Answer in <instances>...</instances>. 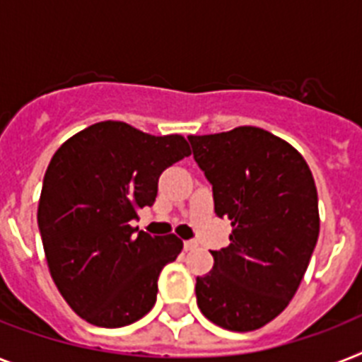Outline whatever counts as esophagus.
<instances>
[{
    "mask_svg": "<svg viewBox=\"0 0 362 362\" xmlns=\"http://www.w3.org/2000/svg\"><path fill=\"white\" fill-rule=\"evenodd\" d=\"M197 247V242H184V249H186V251H191V249H195Z\"/></svg>",
    "mask_w": 362,
    "mask_h": 362,
    "instance_id": "1",
    "label": "esophagus"
}]
</instances>
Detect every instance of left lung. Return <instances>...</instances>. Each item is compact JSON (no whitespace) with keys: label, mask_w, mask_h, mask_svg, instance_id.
Returning <instances> with one entry per match:
<instances>
[{"label":"left lung","mask_w":362,"mask_h":362,"mask_svg":"<svg viewBox=\"0 0 362 362\" xmlns=\"http://www.w3.org/2000/svg\"><path fill=\"white\" fill-rule=\"evenodd\" d=\"M189 141L216 214L232 225L230 243L197 277V305L219 327L255 331L292 301L318 242L313 173L290 143L255 126Z\"/></svg>","instance_id":"left-lung-1"}]
</instances>
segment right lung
Segmentation results:
<instances>
[{
    "instance_id": "1",
    "label": "right lung",
    "mask_w": 362,
    "mask_h": 362,
    "mask_svg": "<svg viewBox=\"0 0 362 362\" xmlns=\"http://www.w3.org/2000/svg\"><path fill=\"white\" fill-rule=\"evenodd\" d=\"M189 154L182 135L156 137L119 120L78 132L54 154L38 228L55 286L85 322L124 327L154 307L160 272L184 243L130 221L154 204L161 173Z\"/></svg>"
}]
</instances>
